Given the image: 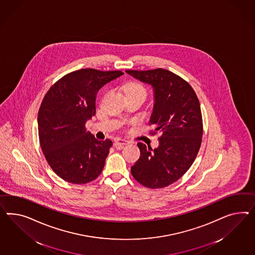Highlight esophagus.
I'll return each mask as SVG.
<instances>
[{
  "instance_id": "obj_1",
  "label": "esophagus",
  "mask_w": 255,
  "mask_h": 255,
  "mask_svg": "<svg viewBox=\"0 0 255 255\" xmlns=\"http://www.w3.org/2000/svg\"><path fill=\"white\" fill-rule=\"evenodd\" d=\"M129 142L125 139H122V138H117L115 141H114V146L117 148V149H122L124 148V145H128Z\"/></svg>"
}]
</instances>
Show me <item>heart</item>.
<instances>
[{
    "label": "heart",
    "mask_w": 255,
    "mask_h": 255,
    "mask_svg": "<svg viewBox=\"0 0 255 255\" xmlns=\"http://www.w3.org/2000/svg\"><path fill=\"white\" fill-rule=\"evenodd\" d=\"M123 89H124V92L126 96L130 95V94H136V93L143 94L145 96L146 94L145 87L137 82H129V83L124 84Z\"/></svg>",
    "instance_id": "obj_1"
}]
</instances>
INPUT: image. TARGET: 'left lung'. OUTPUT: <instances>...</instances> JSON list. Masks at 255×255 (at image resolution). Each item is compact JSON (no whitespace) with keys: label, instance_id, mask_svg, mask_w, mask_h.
Returning a JSON list of instances; mask_svg holds the SVG:
<instances>
[{"label":"left lung","instance_id":"1","mask_svg":"<svg viewBox=\"0 0 255 255\" xmlns=\"http://www.w3.org/2000/svg\"><path fill=\"white\" fill-rule=\"evenodd\" d=\"M126 72L153 86L155 104L148 125L154 129L149 133H159L155 149L138 143L141 154L131 175L148 188L170 186L187 172L200 150L203 124L199 98L189 83L167 69Z\"/></svg>","mask_w":255,"mask_h":255}]
</instances>
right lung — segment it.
Instances as JSON below:
<instances>
[{
    "label": "right lung",
    "instance_id": "right-lung-1",
    "mask_svg": "<svg viewBox=\"0 0 255 255\" xmlns=\"http://www.w3.org/2000/svg\"><path fill=\"white\" fill-rule=\"evenodd\" d=\"M123 74L121 70H75L55 82L43 97L38 112L41 150L63 180L87 184L103 171L112 142L98 141L86 131L85 124L96 114L97 91Z\"/></svg>",
    "mask_w": 255,
    "mask_h": 255
}]
</instances>
